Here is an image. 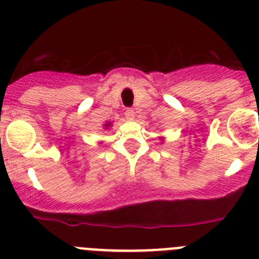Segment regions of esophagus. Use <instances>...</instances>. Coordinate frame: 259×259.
<instances>
[{"instance_id":"34e87169","label":"esophagus","mask_w":259,"mask_h":259,"mask_svg":"<svg viewBox=\"0 0 259 259\" xmlns=\"http://www.w3.org/2000/svg\"><path fill=\"white\" fill-rule=\"evenodd\" d=\"M124 114H125V117H127V119H134L135 118V112L131 109V108H128V109L125 110Z\"/></svg>"}]
</instances>
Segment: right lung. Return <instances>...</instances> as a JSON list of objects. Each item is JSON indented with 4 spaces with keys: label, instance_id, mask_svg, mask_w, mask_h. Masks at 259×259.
I'll use <instances>...</instances> for the list:
<instances>
[{
    "label": "right lung",
    "instance_id": "1",
    "mask_svg": "<svg viewBox=\"0 0 259 259\" xmlns=\"http://www.w3.org/2000/svg\"><path fill=\"white\" fill-rule=\"evenodd\" d=\"M104 125H105V128H108V127H109V125H110V122L107 123V124H104Z\"/></svg>",
    "mask_w": 259,
    "mask_h": 259
}]
</instances>
